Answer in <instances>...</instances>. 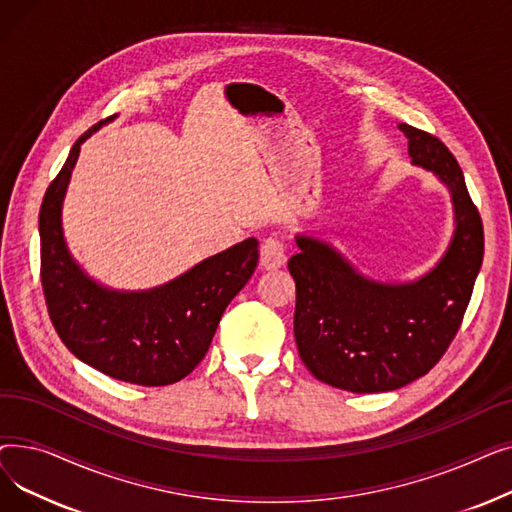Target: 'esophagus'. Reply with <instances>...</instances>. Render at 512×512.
I'll return each instance as SVG.
<instances>
[{
  "label": "esophagus",
  "mask_w": 512,
  "mask_h": 512,
  "mask_svg": "<svg viewBox=\"0 0 512 512\" xmlns=\"http://www.w3.org/2000/svg\"><path fill=\"white\" fill-rule=\"evenodd\" d=\"M286 263V247L284 242L278 236H270L263 240V245L259 249V265L261 270H280V267Z\"/></svg>",
  "instance_id": "1"
}]
</instances>
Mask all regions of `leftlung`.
Returning a JSON list of instances; mask_svg holds the SVG:
<instances>
[{"instance_id": "left-lung-1", "label": "left lung", "mask_w": 512, "mask_h": 512, "mask_svg": "<svg viewBox=\"0 0 512 512\" xmlns=\"http://www.w3.org/2000/svg\"><path fill=\"white\" fill-rule=\"evenodd\" d=\"M413 166L450 191L454 236L432 272L415 282L365 278L328 242L297 236L288 259L297 284L294 338L307 369L334 388L371 394L415 382L432 369L461 328L483 261V226L463 170L434 134L398 124Z\"/></svg>"}]
</instances>
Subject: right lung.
I'll return each mask as SVG.
<instances>
[{
	"label": "right lung",
	"mask_w": 512,
	"mask_h": 512,
	"mask_svg": "<svg viewBox=\"0 0 512 512\" xmlns=\"http://www.w3.org/2000/svg\"><path fill=\"white\" fill-rule=\"evenodd\" d=\"M80 137L41 203V284L51 324L68 351L114 380L168 386L191 373L213 340L228 303L253 276L259 242L247 238L207 257L176 280L141 292H118L89 278L68 253L62 201Z\"/></svg>",
	"instance_id": "obj_1"
}]
</instances>
